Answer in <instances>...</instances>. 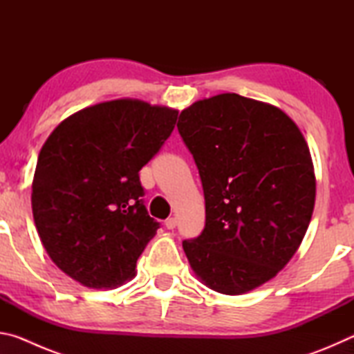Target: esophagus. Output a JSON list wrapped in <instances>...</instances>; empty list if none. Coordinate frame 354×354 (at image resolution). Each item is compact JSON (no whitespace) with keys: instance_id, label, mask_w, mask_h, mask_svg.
<instances>
[{"instance_id":"1","label":"esophagus","mask_w":354,"mask_h":354,"mask_svg":"<svg viewBox=\"0 0 354 354\" xmlns=\"http://www.w3.org/2000/svg\"><path fill=\"white\" fill-rule=\"evenodd\" d=\"M176 225H178V221H176L175 217H170V218L165 220V227H167V230H175Z\"/></svg>"}]
</instances>
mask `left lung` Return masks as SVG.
<instances>
[{
  "label": "left lung",
  "mask_w": 354,
  "mask_h": 354,
  "mask_svg": "<svg viewBox=\"0 0 354 354\" xmlns=\"http://www.w3.org/2000/svg\"><path fill=\"white\" fill-rule=\"evenodd\" d=\"M178 131L206 201L205 230L183 242L184 253L209 289L242 295L277 277L306 234L315 203L309 147L279 107L237 93L195 101Z\"/></svg>",
  "instance_id": "left-lung-1"
}]
</instances>
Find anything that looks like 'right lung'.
<instances>
[{
  "mask_svg": "<svg viewBox=\"0 0 354 354\" xmlns=\"http://www.w3.org/2000/svg\"><path fill=\"white\" fill-rule=\"evenodd\" d=\"M178 111L133 98L104 101L59 123L40 149L32 215L51 261L88 289H115L159 223L139 171L169 139Z\"/></svg>",
  "mask_w": 354,
  "mask_h": 354,
  "instance_id": "1",
  "label": "right lung"
}]
</instances>
